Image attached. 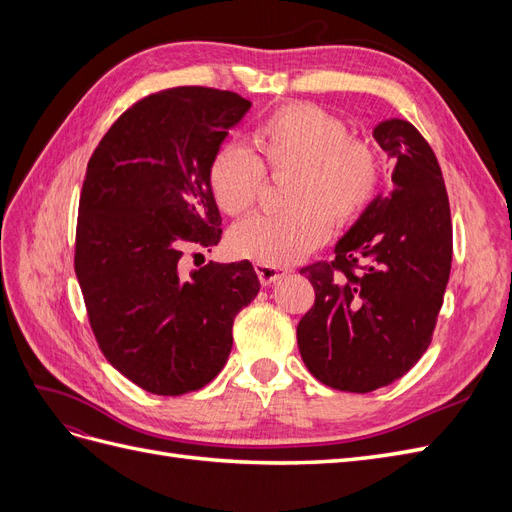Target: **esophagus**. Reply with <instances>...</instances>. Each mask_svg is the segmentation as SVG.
Instances as JSON below:
<instances>
[{"label":"esophagus","instance_id":"1","mask_svg":"<svg viewBox=\"0 0 512 512\" xmlns=\"http://www.w3.org/2000/svg\"><path fill=\"white\" fill-rule=\"evenodd\" d=\"M254 269H256V275H258L262 286H271L277 280H282L284 275H288V269H284V267H269V265H260V262H256Z\"/></svg>","mask_w":512,"mask_h":512}]
</instances>
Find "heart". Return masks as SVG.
<instances>
[{"label": "heart", "mask_w": 512, "mask_h": 512, "mask_svg": "<svg viewBox=\"0 0 512 512\" xmlns=\"http://www.w3.org/2000/svg\"><path fill=\"white\" fill-rule=\"evenodd\" d=\"M252 153L222 145L209 162L207 183L226 215L250 211L271 175H290L284 213L254 215L228 235L230 252L269 267H286L327 241L331 220L356 222L374 203L382 164L374 143L348 136L346 123L312 102H290L252 130Z\"/></svg>", "instance_id": "1"}]
</instances>
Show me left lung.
Wrapping results in <instances>:
<instances>
[{
	"mask_svg": "<svg viewBox=\"0 0 512 512\" xmlns=\"http://www.w3.org/2000/svg\"><path fill=\"white\" fill-rule=\"evenodd\" d=\"M393 160V188L376 196L335 245V260L301 269L316 290L301 318V359L322 384L371 393L421 359L451 275L453 224L436 153L410 121L374 128Z\"/></svg>",
	"mask_w": 512,
	"mask_h": 512,
	"instance_id": "obj_1",
	"label": "left lung"
}]
</instances>
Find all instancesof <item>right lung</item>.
Wrapping results in <instances>:
<instances>
[{
  "instance_id": "add662e5",
  "label": "right lung",
  "mask_w": 512,
  "mask_h": 512,
  "mask_svg": "<svg viewBox=\"0 0 512 512\" xmlns=\"http://www.w3.org/2000/svg\"><path fill=\"white\" fill-rule=\"evenodd\" d=\"M250 106L232 91L164 89L132 104L89 158L74 271L106 361L153 395L218 376L232 322L260 290L247 260L179 273L185 247L222 239L207 170Z\"/></svg>"
}]
</instances>
